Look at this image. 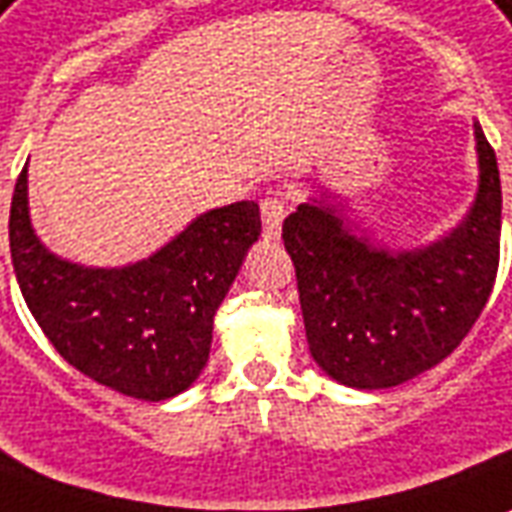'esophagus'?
<instances>
[{
	"mask_svg": "<svg viewBox=\"0 0 512 512\" xmlns=\"http://www.w3.org/2000/svg\"><path fill=\"white\" fill-rule=\"evenodd\" d=\"M260 216H263V235L268 241L280 235L282 219H285V199L280 194L277 196H266L260 202Z\"/></svg>",
	"mask_w": 512,
	"mask_h": 512,
	"instance_id": "obj_1",
	"label": "esophagus"
}]
</instances>
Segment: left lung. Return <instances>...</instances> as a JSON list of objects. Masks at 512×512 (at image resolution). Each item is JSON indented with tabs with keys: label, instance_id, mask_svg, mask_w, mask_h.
Returning a JSON list of instances; mask_svg holds the SVG:
<instances>
[{
	"label": "left lung",
	"instance_id": "obj_1",
	"mask_svg": "<svg viewBox=\"0 0 512 512\" xmlns=\"http://www.w3.org/2000/svg\"><path fill=\"white\" fill-rule=\"evenodd\" d=\"M474 141V202L432 244L382 246L352 227L332 191L282 224L310 355L335 382L357 391L402 385L452 355L480 318L499 268L502 182L477 121Z\"/></svg>",
	"mask_w": 512,
	"mask_h": 512
}]
</instances>
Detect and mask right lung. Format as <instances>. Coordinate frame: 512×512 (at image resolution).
Returning a JSON list of instances; mask_svg holds the SVG:
<instances>
[{
  "label": "right lung",
  "mask_w": 512,
  "mask_h": 512,
  "mask_svg": "<svg viewBox=\"0 0 512 512\" xmlns=\"http://www.w3.org/2000/svg\"><path fill=\"white\" fill-rule=\"evenodd\" d=\"M257 238L260 207L235 202L196 216L138 263L80 266L32 230L27 166L10 205L13 271L38 327L69 366L146 402L188 391L202 374L213 316Z\"/></svg>",
  "instance_id": "1"
}]
</instances>
